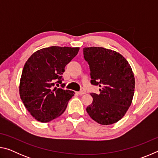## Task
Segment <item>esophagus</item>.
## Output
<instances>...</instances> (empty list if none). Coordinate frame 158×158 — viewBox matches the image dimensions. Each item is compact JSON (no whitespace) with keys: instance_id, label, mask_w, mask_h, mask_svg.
<instances>
[{"instance_id":"esophagus-1","label":"esophagus","mask_w":158,"mask_h":158,"mask_svg":"<svg viewBox=\"0 0 158 158\" xmlns=\"http://www.w3.org/2000/svg\"><path fill=\"white\" fill-rule=\"evenodd\" d=\"M77 93H78V94L80 95H82L85 94V90H81V91L77 92Z\"/></svg>"}]
</instances>
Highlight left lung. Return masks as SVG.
I'll use <instances>...</instances> for the list:
<instances>
[{"instance_id":"obj_1","label":"left lung","mask_w":158,"mask_h":158,"mask_svg":"<svg viewBox=\"0 0 158 158\" xmlns=\"http://www.w3.org/2000/svg\"><path fill=\"white\" fill-rule=\"evenodd\" d=\"M84 56L90 70V83L100 87V93H90L87 106L90 117L101 125L120 121L131 105L135 81L127 60L115 51L103 47H85Z\"/></svg>"}]
</instances>
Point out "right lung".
<instances>
[{"label":"right lung","mask_w":158,"mask_h":158,"mask_svg":"<svg viewBox=\"0 0 158 158\" xmlns=\"http://www.w3.org/2000/svg\"><path fill=\"white\" fill-rule=\"evenodd\" d=\"M79 50V47L43 48L33 53L26 62L20 79L19 95L26 108L37 121L49 122L65 111L74 92L57 87L62 84L61 75L65 67Z\"/></svg>","instance_id":"add662e5"}]
</instances>
